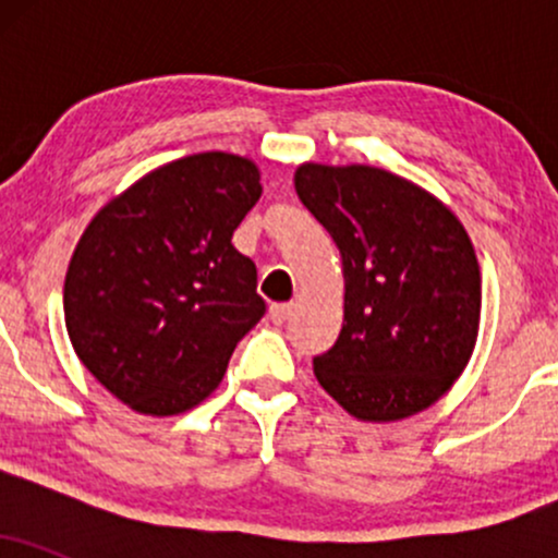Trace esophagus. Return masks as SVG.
I'll use <instances>...</instances> for the list:
<instances>
[{
  "instance_id": "1",
  "label": "esophagus",
  "mask_w": 558,
  "mask_h": 558,
  "mask_svg": "<svg viewBox=\"0 0 558 558\" xmlns=\"http://www.w3.org/2000/svg\"><path fill=\"white\" fill-rule=\"evenodd\" d=\"M291 315H293V304H272L270 306V319L275 325H283Z\"/></svg>"
}]
</instances>
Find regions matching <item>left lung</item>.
I'll return each instance as SVG.
<instances>
[{"mask_svg": "<svg viewBox=\"0 0 558 558\" xmlns=\"http://www.w3.org/2000/svg\"><path fill=\"white\" fill-rule=\"evenodd\" d=\"M296 194L341 248L343 328L315 375L349 414L412 417L464 373L480 323V265L462 222L388 170L301 165Z\"/></svg>", "mask_w": 558, "mask_h": 558, "instance_id": "obj_1", "label": "left lung"}]
</instances>
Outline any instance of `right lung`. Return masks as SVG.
Masks as SVG:
<instances>
[{
	"label": "right lung",
	"mask_w": 558,
	"mask_h": 558,
	"mask_svg": "<svg viewBox=\"0 0 558 558\" xmlns=\"http://www.w3.org/2000/svg\"><path fill=\"white\" fill-rule=\"evenodd\" d=\"M259 194L257 165L204 151L141 178L81 235L62 296L70 343L136 412L207 399L265 317L257 265L230 243Z\"/></svg>",
	"instance_id": "obj_1"
}]
</instances>
